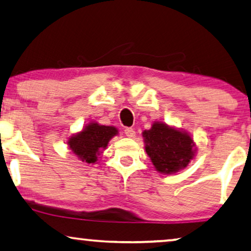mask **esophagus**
Instances as JSON below:
<instances>
[{
	"mask_svg": "<svg viewBox=\"0 0 251 251\" xmlns=\"http://www.w3.org/2000/svg\"><path fill=\"white\" fill-rule=\"evenodd\" d=\"M135 130H134L133 128H125V135L127 137H134L135 136Z\"/></svg>",
	"mask_w": 251,
	"mask_h": 251,
	"instance_id": "esophagus-1",
	"label": "esophagus"
}]
</instances>
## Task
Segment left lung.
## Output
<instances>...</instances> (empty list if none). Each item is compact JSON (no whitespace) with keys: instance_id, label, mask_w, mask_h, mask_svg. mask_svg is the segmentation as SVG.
<instances>
[{"instance_id":"1","label":"left lung","mask_w":251,"mask_h":251,"mask_svg":"<svg viewBox=\"0 0 251 251\" xmlns=\"http://www.w3.org/2000/svg\"><path fill=\"white\" fill-rule=\"evenodd\" d=\"M143 136L145 151L161 174H174L186 168L195 154L192 137L163 123H154L151 129L144 130Z\"/></svg>"}]
</instances>
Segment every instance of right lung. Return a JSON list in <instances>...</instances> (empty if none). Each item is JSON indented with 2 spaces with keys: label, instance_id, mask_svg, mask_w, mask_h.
Instances as JSON below:
<instances>
[{
  "label": "right lung",
  "instance_id": "obj_1",
  "mask_svg": "<svg viewBox=\"0 0 251 251\" xmlns=\"http://www.w3.org/2000/svg\"><path fill=\"white\" fill-rule=\"evenodd\" d=\"M117 129L113 126H103L91 123L81 133L69 140V148L82 161L96 163L102 149H106L108 142L117 134Z\"/></svg>",
  "mask_w": 251,
  "mask_h": 251
}]
</instances>
